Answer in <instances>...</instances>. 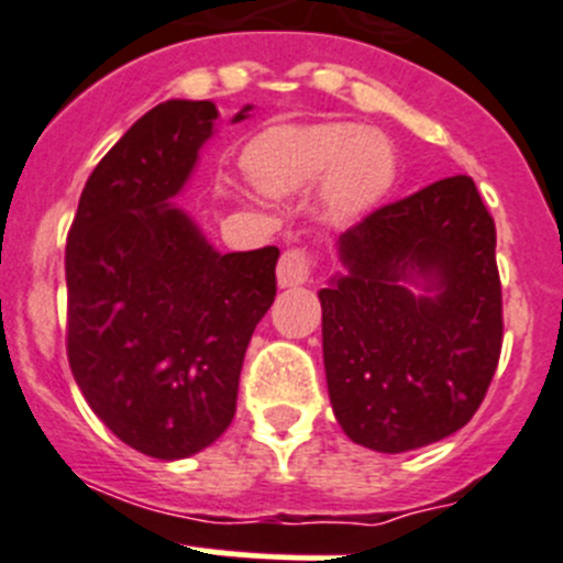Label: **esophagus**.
Here are the masks:
<instances>
[{
    "label": "esophagus",
    "instance_id": "1",
    "mask_svg": "<svg viewBox=\"0 0 563 563\" xmlns=\"http://www.w3.org/2000/svg\"><path fill=\"white\" fill-rule=\"evenodd\" d=\"M310 272H313V258L305 250H288V253L280 255V264H277V286H305L310 280Z\"/></svg>",
    "mask_w": 563,
    "mask_h": 563
}]
</instances>
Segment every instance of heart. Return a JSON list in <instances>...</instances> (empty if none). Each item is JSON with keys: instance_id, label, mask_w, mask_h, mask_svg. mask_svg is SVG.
Returning <instances> with one entry per match:
<instances>
[{"instance_id": "b5f03b06", "label": "heart", "mask_w": 563, "mask_h": 563, "mask_svg": "<svg viewBox=\"0 0 563 563\" xmlns=\"http://www.w3.org/2000/svg\"><path fill=\"white\" fill-rule=\"evenodd\" d=\"M245 172L264 196L288 198L321 181L323 212L354 220L376 207L397 174L395 146L356 124H288L261 133L245 152Z\"/></svg>"}]
</instances>
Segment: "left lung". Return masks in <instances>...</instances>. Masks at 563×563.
Instances as JSON below:
<instances>
[{
	"instance_id": "obj_1",
	"label": "left lung",
	"mask_w": 563,
	"mask_h": 563,
	"mask_svg": "<svg viewBox=\"0 0 563 563\" xmlns=\"http://www.w3.org/2000/svg\"><path fill=\"white\" fill-rule=\"evenodd\" d=\"M321 299L334 419L367 450H419L476 413L501 354L496 223L450 176L340 234Z\"/></svg>"
}]
</instances>
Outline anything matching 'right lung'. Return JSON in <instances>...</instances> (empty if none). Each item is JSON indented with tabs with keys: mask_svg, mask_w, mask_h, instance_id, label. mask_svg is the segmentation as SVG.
<instances>
[{
	"mask_svg": "<svg viewBox=\"0 0 563 563\" xmlns=\"http://www.w3.org/2000/svg\"><path fill=\"white\" fill-rule=\"evenodd\" d=\"M218 119L212 100L146 111L87 179L67 236L73 378L117 439L157 460L225 433L247 343L277 291L280 250L220 253L174 203Z\"/></svg>",
	"mask_w": 563,
	"mask_h": 563,
	"instance_id": "add662e5",
	"label": "right lung"
}]
</instances>
